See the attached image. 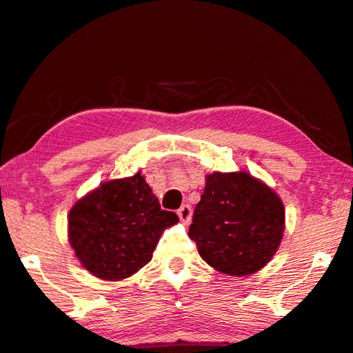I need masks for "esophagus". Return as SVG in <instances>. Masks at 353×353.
Wrapping results in <instances>:
<instances>
[{"label": "esophagus", "instance_id": "esophagus-1", "mask_svg": "<svg viewBox=\"0 0 353 353\" xmlns=\"http://www.w3.org/2000/svg\"><path fill=\"white\" fill-rule=\"evenodd\" d=\"M176 213H178V218H180L185 224H188L189 221H191V216H192L191 205H181L180 208H178Z\"/></svg>", "mask_w": 353, "mask_h": 353}]
</instances>
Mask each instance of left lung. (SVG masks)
<instances>
[{
	"mask_svg": "<svg viewBox=\"0 0 353 353\" xmlns=\"http://www.w3.org/2000/svg\"><path fill=\"white\" fill-rule=\"evenodd\" d=\"M283 226V203L269 186L245 172H214L207 176L189 237L207 264L240 277L270 261Z\"/></svg>",
	"mask_w": 353,
	"mask_h": 353,
	"instance_id": "1",
	"label": "left lung"
}]
</instances>
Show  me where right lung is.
<instances>
[{
	"label": "right lung",
	"instance_id": "obj_1",
	"mask_svg": "<svg viewBox=\"0 0 353 353\" xmlns=\"http://www.w3.org/2000/svg\"><path fill=\"white\" fill-rule=\"evenodd\" d=\"M175 223L176 214L162 210L139 172L106 181L76 202L68 218V239L89 272L114 282L150 263L164 229Z\"/></svg>",
	"mask_w": 353,
	"mask_h": 353
}]
</instances>
